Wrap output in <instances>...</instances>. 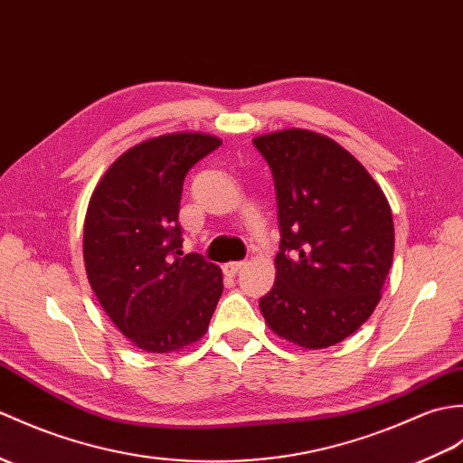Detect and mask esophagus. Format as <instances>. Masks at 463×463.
<instances>
[{
  "mask_svg": "<svg viewBox=\"0 0 463 463\" xmlns=\"http://www.w3.org/2000/svg\"><path fill=\"white\" fill-rule=\"evenodd\" d=\"M242 268H244V262H229V264L222 266V270H224V274L234 276L236 272L242 270Z\"/></svg>",
  "mask_w": 463,
  "mask_h": 463,
  "instance_id": "1",
  "label": "esophagus"
}]
</instances>
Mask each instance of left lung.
Masks as SVG:
<instances>
[{
	"instance_id": "8db88e82",
	"label": "left lung",
	"mask_w": 463,
	"mask_h": 463,
	"mask_svg": "<svg viewBox=\"0 0 463 463\" xmlns=\"http://www.w3.org/2000/svg\"><path fill=\"white\" fill-rule=\"evenodd\" d=\"M272 169L280 252L260 311L304 349L347 339L377 307L394 252L379 183L331 137L289 128L252 139Z\"/></svg>"
}]
</instances>
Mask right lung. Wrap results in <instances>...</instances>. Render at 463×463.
Here are the masks:
<instances>
[{
	"label": "right lung",
	"instance_id": "obj_1",
	"mask_svg": "<svg viewBox=\"0 0 463 463\" xmlns=\"http://www.w3.org/2000/svg\"><path fill=\"white\" fill-rule=\"evenodd\" d=\"M222 142L177 132L128 149L92 191L84 266L112 324L147 353L181 351L209 329L222 294L221 268L183 256L177 221L183 179Z\"/></svg>",
	"mask_w": 463,
	"mask_h": 463
}]
</instances>
